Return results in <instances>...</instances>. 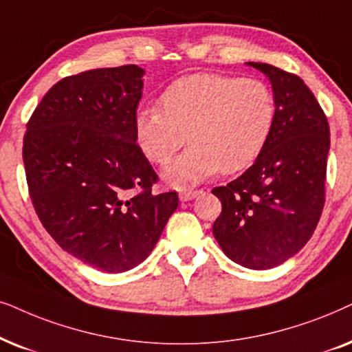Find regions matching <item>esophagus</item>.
Listing matches in <instances>:
<instances>
[{
    "label": "esophagus",
    "instance_id": "obj_1",
    "mask_svg": "<svg viewBox=\"0 0 352 352\" xmlns=\"http://www.w3.org/2000/svg\"><path fill=\"white\" fill-rule=\"evenodd\" d=\"M198 195H201L199 190H184V188H182V190L179 191V196H180L182 201L195 199Z\"/></svg>",
    "mask_w": 352,
    "mask_h": 352
}]
</instances>
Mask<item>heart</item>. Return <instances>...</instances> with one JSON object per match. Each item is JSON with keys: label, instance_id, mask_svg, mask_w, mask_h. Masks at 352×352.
<instances>
[{"label": "heart", "instance_id": "obj_1", "mask_svg": "<svg viewBox=\"0 0 352 352\" xmlns=\"http://www.w3.org/2000/svg\"><path fill=\"white\" fill-rule=\"evenodd\" d=\"M161 107L135 117L137 142L149 161L167 168L173 184H193L220 170L232 175L261 156L277 120V100L264 80L227 74H193L170 83Z\"/></svg>", "mask_w": 352, "mask_h": 352}]
</instances>
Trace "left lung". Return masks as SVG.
<instances>
[{"label": "left lung", "instance_id": "left-lung-1", "mask_svg": "<svg viewBox=\"0 0 352 352\" xmlns=\"http://www.w3.org/2000/svg\"><path fill=\"white\" fill-rule=\"evenodd\" d=\"M264 72L277 100V120L256 162L212 193L222 203L212 233L222 251L248 269H270L309 241L325 206L329 120L296 74L250 63Z\"/></svg>", "mask_w": 352, "mask_h": 352}]
</instances>
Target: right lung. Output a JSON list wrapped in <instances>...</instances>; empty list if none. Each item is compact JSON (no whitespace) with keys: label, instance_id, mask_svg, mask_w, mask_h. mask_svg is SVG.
Listing matches in <instances>:
<instances>
[{"label":"right lung","instance_id":"obj_1","mask_svg":"<svg viewBox=\"0 0 352 352\" xmlns=\"http://www.w3.org/2000/svg\"><path fill=\"white\" fill-rule=\"evenodd\" d=\"M144 70L135 64L60 78L27 122L22 157L35 212L54 241L98 270L137 267L179 206L135 135Z\"/></svg>","mask_w":352,"mask_h":352}]
</instances>
